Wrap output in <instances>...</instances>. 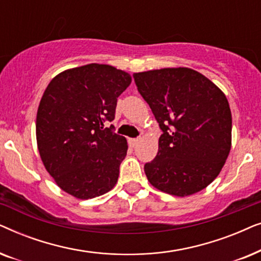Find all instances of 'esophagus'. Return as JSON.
I'll return each instance as SVG.
<instances>
[{
  "label": "esophagus",
  "instance_id": "obj_1",
  "mask_svg": "<svg viewBox=\"0 0 261 261\" xmlns=\"http://www.w3.org/2000/svg\"><path fill=\"white\" fill-rule=\"evenodd\" d=\"M139 142H140V138H137V139H129V145L130 147H135Z\"/></svg>",
  "mask_w": 261,
  "mask_h": 261
}]
</instances>
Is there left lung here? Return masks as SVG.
<instances>
[{
	"label": "left lung",
	"instance_id": "obj_1",
	"mask_svg": "<svg viewBox=\"0 0 261 261\" xmlns=\"http://www.w3.org/2000/svg\"><path fill=\"white\" fill-rule=\"evenodd\" d=\"M163 134L145 173L153 187L185 197L208 187L222 170L231 146V113L226 95L189 67L133 74Z\"/></svg>",
	"mask_w": 261,
	"mask_h": 261
}]
</instances>
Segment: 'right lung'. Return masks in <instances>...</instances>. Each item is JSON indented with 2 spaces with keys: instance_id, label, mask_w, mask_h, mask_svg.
Wrapping results in <instances>:
<instances>
[{
  "instance_id": "obj_1",
  "label": "right lung",
  "mask_w": 261,
  "mask_h": 261,
  "mask_svg": "<svg viewBox=\"0 0 261 261\" xmlns=\"http://www.w3.org/2000/svg\"><path fill=\"white\" fill-rule=\"evenodd\" d=\"M130 82L129 73L94 63L57 74L42 95L35 124L40 158L73 197L94 198L115 187L128 145L105 122L114 120Z\"/></svg>"
}]
</instances>
